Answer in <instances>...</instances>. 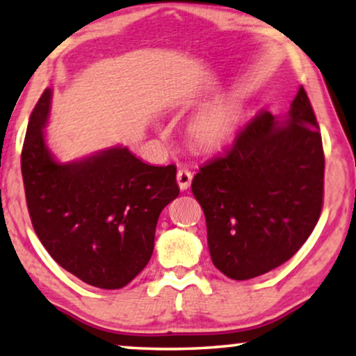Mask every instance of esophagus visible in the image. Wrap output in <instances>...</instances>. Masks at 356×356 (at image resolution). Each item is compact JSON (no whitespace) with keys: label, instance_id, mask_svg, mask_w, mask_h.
Returning a JSON list of instances; mask_svg holds the SVG:
<instances>
[{"label":"esophagus","instance_id":"34e87169","mask_svg":"<svg viewBox=\"0 0 356 356\" xmlns=\"http://www.w3.org/2000/svg\"><path fill=\"white\" fill-rule=\"evenodd\" d=\"M177 181H178V186L179 189H188L189 186H191V181H193V173L189 172L188 168H181L178 170L177 173Z\"/></svg>","mask_w":356,"mask_h":356}]
</instances>
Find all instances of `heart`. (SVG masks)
I'll list each match as a JSON object with an SVG mask.
<instances>
[{
	"label": "heart",
	"mask_w": 356,
	"mask_h": 356,
	"mask_svg": "<svg viewBox=\"0 0 356 356\" xmlns=\"http://www.w3.org/2000/svg\"><path fill=\"white\" fill-rule=\"evenodd\" d=\"M241 118L240 105L232 99L217 100L199 110L189 121L188 133L199 149H213L235 133Z\"/></svg>",
	"instance_id": "b5f03b06"
}]
</instances>
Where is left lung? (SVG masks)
<instances>
[{"label":"left lung","instance_id":"left-lung-1","mask_svg":"<svg viewBox=\"0 0 356 356\" xmlns=\"http://www.w3.org/2000/svg\"><path fill=\"white\" fill-rule=\"evenodd\" d=\"M213 266L254 279L290 259L323 209L324 152L303 87L284 118L262 111L194 177Z\"/></svg>","mask_w":356,"mask_h":356}]
</instances>
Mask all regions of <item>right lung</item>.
<instances>
[{"label": "right lung", "mask_w": 356, "mask_h": 356, "mask_svg": "<svg viewBox=\"0 0 356 356\" xmlns=\"http://www.w3.org/2000/svg\"><path fill=\"white\" fill-rule=\"evenodd\" d=\"M50 106L51 89H45L21 155L33 230L77 279L97 289H123L147 266L160 212L178 197L177 167L144 163L121 145L58 162L43 131Z\"/></svg>", "instance_id": "obj_1"}]
</instances>
